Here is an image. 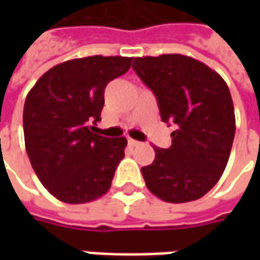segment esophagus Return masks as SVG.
<instances>
[{"label":"esophagus","mask_w":260,"mask_h":260,"mask_svg":"<svg viewBox=\"0 0 260 260\" xmlns=\"http://www.w3.org/2000/svg\"><path fill=\"white\" fill-rule=\"evenodd\" d=\"M128 145L132 147H135V146H139V145H141V142L135 141V139H128Z\"/></svg>","instance_id":"1"}]
</instances>
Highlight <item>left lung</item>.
Wrapping results in <instances>:
<instances>
[{"label": "left lung", "mask_w": 260, "mask_h": 260, "mask_svg": "<svg viewBox=\"0 0 260 260\" xmlns=\"http://www.w3.org/2000/svg\"><path fill=\"white\" fill-rule=\"evenodd\" d=\"M132 68L157 99L161 121L174 125L169 149L154 147L142 175L170 203L199 199L217 184L235 135L234 104L220 75L181 54L136 57Z\"/></svg>", "instance_id": "obj_1"}]
</instances>
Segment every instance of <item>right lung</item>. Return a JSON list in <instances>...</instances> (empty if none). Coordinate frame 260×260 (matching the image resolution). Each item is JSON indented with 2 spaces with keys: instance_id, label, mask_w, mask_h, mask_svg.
I'll return each instance as SVG.
<instances>
[{
  "instance_id": "add662e5",
  "label": "right lung",
  "mask_w": 260,
  "mask_h": 260,
  "mask_svg": "<svg viewBox=\"0 0 260 260\" xmlns=\"http://www.w3.org/2000/svg\"><path fill=\"white\" fill-rule=\"evenodd\" d=\"M131 57L93 55L48 69L27 93L25 146L44 188L65 203H87L111 186L126 139L94 134L108 82L124 75Z\"/></svg>"
}]
</instances>
